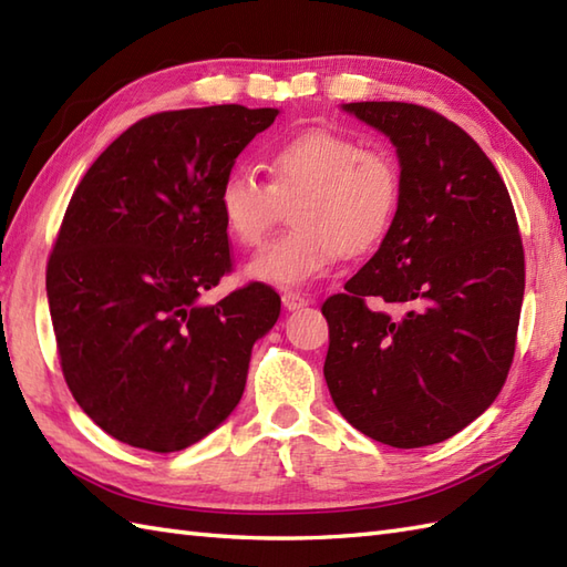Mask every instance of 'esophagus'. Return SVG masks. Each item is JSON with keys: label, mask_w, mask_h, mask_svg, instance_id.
<instances>
[{"label": "esophagus", "mask_w": 567, "mask_h": 567, "mask_svg": "<svg viewBox=\"0 0 567 567\" xmlns=\"http://www.w3.org/2000/svg\"><path fill=\"white\" fill-rule=\"evenodd\" d=\"M309 302H311V299L305 297V295H299V292H285V295H282V305H285V309H290V311L302 309V307H307Z\"/></svg>", "instance_id": "esophagus-1"}]
</instances>
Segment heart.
Returning a JSON list of instances; mask_svg holds the SVG:
<instances>
[{
    "mask_svg": "<svg viewBox=\"0 0 567 567\" xmlns=\"http://www.w3.org/2000/svg\"><path fill=\"white\" fill-rule=\"evenodd\" d=\"M268 183L248 171L226 173L216 207L236 244L260 246L292 204L295 228L248 262V277L299 287L331 265L375 248L390 234L402 202V171L384 148L329 128L287 136L265 155Z\"/></svg>",
    "mask_w": 567,
    "mask_h": 567,
    "instance_id": "b5f03b06",
    "label": "heart"
}]
</instances>
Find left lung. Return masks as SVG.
<instances>
[{
	"mask_svg": "<svg viewBox=\"0 0 567 567\" xmlns=\"http://www.w3.org/2000/svg\"><path fill=\"white\" fill-rule=\"evenodd\" d=\"M343 110L396 146L402 202L375 256L321 305L323 378L358 431L421 449L483 414L509 375L524 299L519 224L497 167L457 124L406 102ZM368 298L403 311L370 310Z\"/></svg>",
	"mask_w": 567,
	"mask_h": 567,
	"instance_id": "obj_1",
	"label": "left lung"
}]
</instances>
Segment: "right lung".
<instances>
[{
  "mask_svg": "<svg viewBox=\"0 0 567 567\" xmlns=\"http://www.w3.org/2000/svg\"><path fill=\"white\" fill-rule=\"evenodd\" d=\"M277 110L161 112L90 165L45 268L60 368L94 424L153 453L183 451L234 412L250 351L280 295L250 282L216 305L234 270L216 195Z\"/></svg>",
  "mask_w": 567,
  "mask_h": 567,
  "instance_id": "1",
  "label": "right lung"
}]
</instances>
